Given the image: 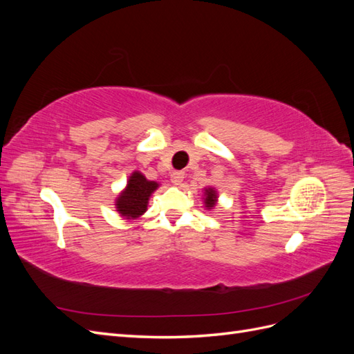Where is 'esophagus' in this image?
<instances>
[{"label": "esophagus", "mask_w": 354, "mask_h": 354, "mask_svg": "<svg viewBox=\"0 0 354 354\" xmlns=\"http://www.w3.org/2000/svg\"><path fill=\"white\" fill-rule=\"evenodd\" d=\"M183 180H185L183 171H174V173L171 174V183H173L174 186H180L181 183H183Z\"/></svg>", "instance_id": "34e87169"}]
</instances>
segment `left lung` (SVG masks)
<instances>
[{
  "label": "left lung",
  "mask_w": 354,
  "mask_h": 354,
  "mask_svg": "<svg viewBox=\"0 0 354 354\" xmlns=\"http://www.w3.org/2000/svg\"><path fill=\"white\" fill-rule=\"evenodd\" d=\"M202 199H203V205H205V208L208 211L214 209V207H216L217 202H218V194H217L216 187H205V189H203V198Z\"/></svg>",
  "instance_id": "8db88e82"
}]
</instances>
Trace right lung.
Instances as JSON below:
<instances>
[{
  "label": "right lung",
  "instance_id": "1",
  "mask_svg": "<svg viewBox=\"0 0 354 354\" xmlns=\"http://www.w3.org/2000/svg\"><path fill=\"white\" fill-rule=\"evenodd\" d=\"M159 187L158 181L147 180L140 171H133L127 180V186L115 199V208L125 220H137L147 211L152 194Z\"/></svg>",
  "mask_w": 354,
  "mask_h": 354
}]
</instances>
